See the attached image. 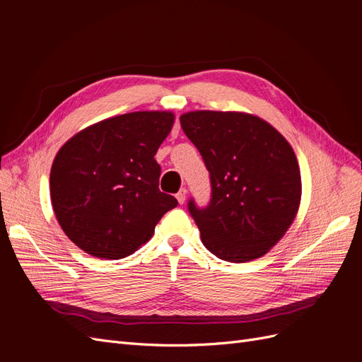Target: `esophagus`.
<instances>
[{"instance_id":"esophagus-1","label":"esophagus","mask_w":362,"mask_h":362,"mask_svg":"<svg viewBox=\"0 0 362 362\" xmlns=\"http://www.w3.org/2000/svg\"><path fill=\"white\" fill-rule=\"evenodd\" d=\"M185 198H187V190L181 189V190L177 193V199H178L180 204H184V202H185Z\"/></svg>"}]
</instances>
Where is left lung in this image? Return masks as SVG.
I'll use <instances>...</instances> for the list:
<instances>
[{
    "label": "left lung",
    "instance_id": "left-lung-1",
    "mask_svg": "<svg viewBox=\"0 0 362 362\" xmlns=\"http://www.w3.org/2000/svg\"><path fill=\"white\" fill-rule=\"evenodd\" d=\"M181 127L211 178V202L189 210L204 246L217 258L266 255L298 216L302 180L291 145L267 120L246 112L194 110Z\"/></svg>",
    "mask_w": 362,
    "mask_h": 362
}]
</instances>
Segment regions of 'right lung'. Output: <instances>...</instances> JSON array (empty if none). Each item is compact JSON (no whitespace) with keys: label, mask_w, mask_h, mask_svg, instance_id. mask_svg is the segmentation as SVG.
Wrapping results in <instances>:
<instances>
[{"label":"right lung","mask_w":362,"mask_h":362,"mask_svg":"<svg viewBox=\"0 0 362 362\" xmlns=\"http://www.w3.org/2000/svg\"><path fill=\"white\" fill-rule=\"evenodd\" d=\"M173 122L169 110L119 115L86 127L59 149L49 173L52 210L86 254L104 259L134 254L178 205L160 192L154 158Z\"/></svg>","instance_id":"obj_1"}]
</instances>
